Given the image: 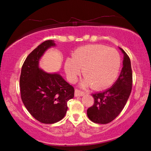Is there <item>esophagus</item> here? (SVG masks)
<instances>
[{"label": "esophagus", "instance_id": "1", "mask_svg": "<svg viewBox=\"0 0 151 151\" xmlns=\"http://www.w3.org/2000/svg\"><path fill=\"white\" fill-rule=\"evenodd\" d=\"M84 95V93L82 91H80L78 88H76L75 89V96L76 97H78V96H82Z\"/></svg>", "mask_w": 151, "mask_h": 151}]
</instances>
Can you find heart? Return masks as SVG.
Segmentation results:
<instances>
[{"label":"heart","instance_id":"1","mask_svg":"<svg viewBox=\"0 0 151 151\" xmlns=\"http://www.w3.org/2000/svg\"><path fill=\"white\" fill-rule=\"evenodd\" d=\"M122 65L121 55L116 49L104 45H88L74 51L72 58L65 62V71L70 82L77 80L81 73L85 78L84 86L91 85L102 90L116 81Z\"/></svg>","mask_w":151,"mask_h":151}]
</instances>
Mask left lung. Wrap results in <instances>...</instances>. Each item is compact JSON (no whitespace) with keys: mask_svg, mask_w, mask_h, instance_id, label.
<instances>
[{"mask_svg":"<svg viewBox=\"0 0 151 151\" xmlns=\"http://www.w3.org/2000/svg\"><path fill=\"white\" fill-rule=\"evenodd\" d=\"M123 67L118 79L112 87L91 94L94 103L87 109L88 117L97 124H108L118 116L124 107L133 86V73L129 55L122 49Z\"/></svg>","mask_w":151,"mask_h":151,"instance_id":"1","label":"left lung"}]
</instances>
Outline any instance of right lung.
<instances>
[{
	"instance_id": "add662e5",
	"label": "right lung",
	"mask_w": 151,
	"mask_h": 151,
	"mask_svg": "<svg viewBox=\"0 0 151 151\" xmlns=\"http://www.w3.org/2000/svg\"><path fill=\"white\" fill-rule=\"evenodd\" d=\"M53 40H46L32 51L22 65L20 91L22 102L35 119L43 124L58 122L65 117L67 102L74 97V88L58 73L39 69L40 57Z\"/></svg>"
}]
</instances>
